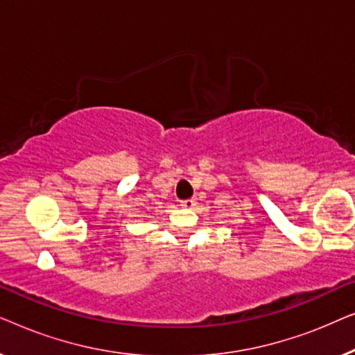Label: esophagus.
Returning <instances> with one entry per match:
<instances>
[{"instance_id":"esophagus-1","label":"esophagus","mask_w":355,"mask_h":355,"mask_svg":"<svg viewBox=\"0 0 355 355\" xmlns=\"http://www.w3.org/2000/svg\"><path fill=\"white\" fill-rule=\"evenodd\" d=\"M196 205V200L193 198H187V200H181V207L182 208H192Z\"/></svg>"}]
</instances>
